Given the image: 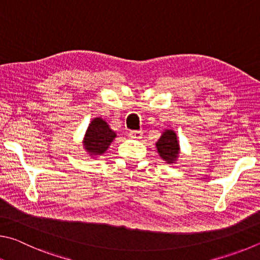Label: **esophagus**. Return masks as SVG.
Segmentation results:
<instances>
[{"label": "esophagus", "instance_id": "obj_1", "mask_svg": "<svg viewBox=\"0 0 260 260\" xmlns=\"http://www.w3.org/2000/svg\"><path fill=\"white\" fill-rule=\"evenodd\" d=\"M129 136H130V138H131V139L139 140V139H142V137H143V133H142V131H138V130H136V131H130Z\"/></svg>", "mask_w": 260, "mask_h": 260}]
</instances>
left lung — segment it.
I'll return each mask as SVG.
<instances>
[{
    "mask_svg": "<svg viewBox=\"0 0 260 260\" xmlns=\"http://www.w3.org/2000/svg\"><path fill=\"white\" fill-rule=\"evenodd\" d=\"M157 153L168 165H175L179 158L180 145L175 130L166 129L155 143Z\"/></svg>",
    "mask_w": 260,
    "mask_h": 260,
    "instance_id": "obj_1",
    "label": "left lung"
}]
</instances>
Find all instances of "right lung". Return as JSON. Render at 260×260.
<instances>
[{
  "mask_svg": "<svg viewBox=\"0 0 260 260\" xmlns=\"http://www.w3.org/2000/svg\"><path fill=\"white\" fill-rule=\"evenodd\" d=\"M115 138V131L109 127L108 123L103 117H94L86 127L82 144L91 158H97L106 153Z\"/></svg>",
  "mask_w": 260,
  "mask_h": 260,
  "instance_id": "right-lung-1",
  "label": "right lung"
}]
</instances>
